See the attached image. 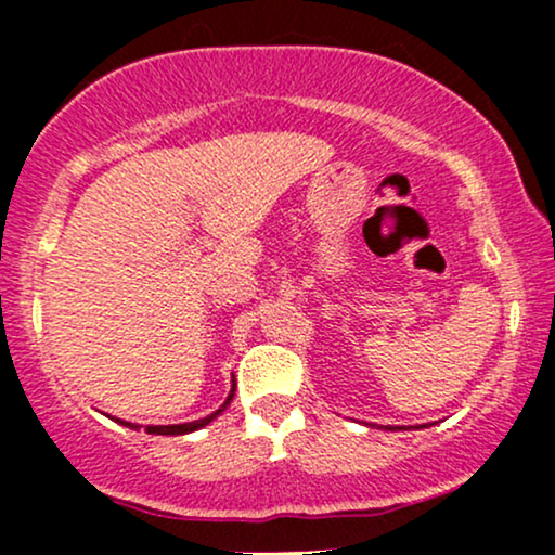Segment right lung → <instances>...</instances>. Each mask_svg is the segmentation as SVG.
Returning <instances> with one entry per match:
<instances>
[{"mask_svg": "<svg viewBox=\"0 0 555 555\" xmlns=\"http://www.w3.org/2000/svg\"><path fill=\"white\" fill-rule=\"evenodd\" d=\"M232 397H234V384H232V391H229V397H227V401L224 404L219 406V410L214 412V415H208V417H203V420H193V423H182V425H149V428H145V433H154V436H184V433H193V430H201L203 425H208L211 423L214 417H219L221 412L227 410L229 406V401H232ZM117 423H122V425H127V428H140V425H132V423H125V420H117Z\"/></svg>", "mask_w": 555, "mask_h": 555, "instance_id": "right-lung-1", "label": "right lung"}]
</instances>
